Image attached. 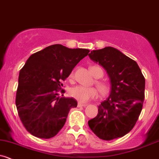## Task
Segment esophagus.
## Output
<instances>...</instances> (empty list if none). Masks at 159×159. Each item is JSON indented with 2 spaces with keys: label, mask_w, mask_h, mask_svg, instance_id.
<instances>
[{
  "label": "esophagus",
  "mask_w": 159,
  "mask_h": 159,
  "mask_svg": "<svg viewBox=\"0 0 159 159\" xmlns=\"http://www.w3.org/2000/svg\"><path fill=\"white\" fill-rule=\"evenodd\" d=\"M87 105H88V104H85V103H78V107H86Z\"/></svg>",
  "instance_id": "1"
}]
</instances>
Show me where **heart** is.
Returning <instances> with one entry per match:
<instances>
[{"label":"heart","instance_id":"1","mask_svg":"<svg viewBox=\"0 0 159 159\" xmlns=\"http://www.w3.org/2000/svg\"><path fill=\"white\" fill-rule=\"evenodd\" d=\"M91 72L95 78H101L103 75V71L101 67L98 66H93L90 68ZM74 76V73L71 72L70 74V78H72ZM96 86L99 90L101 94H107L110 91V86L107 82L103 81H97ZM69 93L71 97L78 101L85 103L91 99H94L98 97V90L95 88H88V87L82 86V85H77L70 89Z\"/></svg>","mask_w":159,"mask_h":159}]
</instances>
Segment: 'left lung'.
I'll return each instance as SVG.
<instances>
[{
    "label": "left lung",
    "mask_w": 159,
    "mask_h": 159,
    "mask_svg": "<svg viewBox=\"0 0 159 159\" xmlns=\"http://www.w3.org/2000/svg\"><path fill=\"white\" fill-rule=\"evenodd\" d=\"M88 56L105 68L111 83L110 96L101 102L88 126L103 140L123 137L134 127L143 109L144 76L134 60L115 48L93 50Z\"/></svg>",
    "instance_id": "obj_1"
}]
</instances>
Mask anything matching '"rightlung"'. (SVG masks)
<instances>
[{"label": "right lung", "mask_w": 159, "mask_h": 159, "mask_svg": "<svg viewBox=\"0 0 159 159\" xmlns=\"http://www.w3.org/2000/svg\"><path fill=\"white\" fill-rule=\"evenodd\" d=\"M89 50L69 49L52 45L31 55L20 71L16 106L23 126L40 139L54 137L66 123L71 108L78 102L73 98H59L61 81Z\"/></svg>", "instance_id": "add662e5"}]
</instances>
